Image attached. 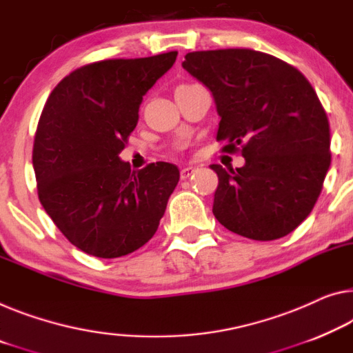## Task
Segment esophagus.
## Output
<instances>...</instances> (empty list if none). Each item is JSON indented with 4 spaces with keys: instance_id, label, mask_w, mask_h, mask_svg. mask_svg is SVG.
I'll return each instance as SVG.
<instances>
[{
    "instance_id": "34e87169",
    "label": "esophagus",
    "mask_w": 353,
    "mask_h": 353,
    "mask_svg": "<svg viewBox=\"0 0 353 353\" xmlns=\"http://www.w3.org/2000/svg\"><path fill=\"white\" fill-rule=\"evenodd\" d=\"M194 172H195L194 167H184V169H181V172H180L181 180H188L189 176L194 175Z\"/></svg>"
}]
</instances>
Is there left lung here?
<instances>
[{
	"instance_id": "obj_1",
	"label": "left lung",
	"mask_w": 353,
	"mask_h": 353,
	"mask_svg": "<svg viewBox=\"0 0 353 353\" xmlns=\"http://www.w3.org/2000/svg\"><path fill=\"white\" fill-rule=\"evenodd\" d=\"M181 66L207 85L221 117V151L240 153L236 170L213 164V214L225 229L278 240L305 221L332 164L330 123L300 70L251 48L191 52Z\"/></svg>"
}]
</instances>
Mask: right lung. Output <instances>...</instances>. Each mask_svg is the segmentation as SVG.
I'll return each mask as SVG.
<instances>
[{
    "mask_svg": "<svg viewBox=\"0 0 353 353\" xmlns=\"http://www.w3.org/2000/svg\"><path fill=\"white\" fill-rule=\"evenodd\" d=\"M178 52L75 69L48 96L32 145L37 195L55 225L90 256L115 259L151 240L180 180L169 162L131 170L118 158L146 91Z\"/></svg>",
    "mask_w": 353,
    "mask_h": 353,
    "instance_id": "obj_1",
    "label": "right lung"
}]
</instances>
